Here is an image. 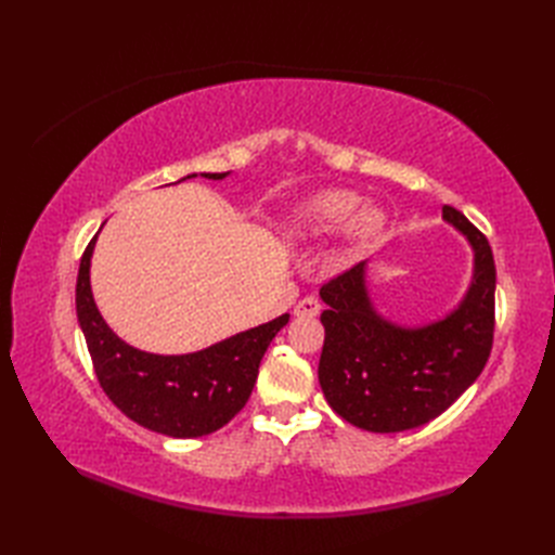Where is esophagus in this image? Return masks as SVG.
I'll return each mask as SVG.
<instances>
[{"label":"esophagus","mask_w":555,"mask_h":555,"mask_svg":"<svg viewBox=\"0 0 555 555\" xmlns=\"http://www.w3.org/2000/svg\"><path fill=\"white\" fill-rule=\"evenodd\" d=\"M319 312H322V304H319V300L312 298V296L298 300L296 308H294L296 317H317Z\"/></svg>","instance_id":"1"}]
</instances>
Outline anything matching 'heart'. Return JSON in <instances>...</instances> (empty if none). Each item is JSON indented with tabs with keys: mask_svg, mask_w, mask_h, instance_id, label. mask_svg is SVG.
Returning <instances> with one entry per match:
<instances>
[{
	"mask_svg": "<svg viewBox=\"0 0 555 555\" xmlns=\"http://www.w3.org/2000/svg\"><path fill=\"white\" fill-rule=\"evenodd\" d=\"M361 196L349 190H322L308 196L294 212V222L298 229L308 233H328L338 231L345 223L347 238L363 243L373 238L384 227V210L365 204L361 209Z\"/></svg>",
	"mask_w": 555,
	"mask_h": 555,
	"instance_id": "obj_1",
	"label": "heart"
}]
</instances>
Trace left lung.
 <instances>
[{
    "label": "left lung",
    "mask_w": 555,
    "mask_h": 555,
    "mask_svg": "<svg viewBox=\"0 0 555 555\" xmlns=\"http://www.w3.org/2000/svg\"><path fill=\"white\" fill-rule=\"evenodd\" d=\"M475 251L473 282L461 304L438 322L400 326L384 319L357 263L328 280L319 296L324 349L319 384L328 405L351 426L400 433L440 416L473 384L493 347L495 263L483 233L456 208H442Z\"/></svg>",
    "instance_id": "obj_1"
}]
</instances>
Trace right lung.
I'll list each match as a JSON object with an SVG mask.
<instances>
[{
  "label": "right lung",
  "instance_id": "1",
  "mask_svg": "<svg viewBox=\"0 0 555 555\" xmlns=\"http://www.w3.org/2000/svg\"><path fill=\"white\" fill-rule=\"evenodd\" d=\"M196 173L188 176L194 178ZM222 180L229 173H201ZM184 180V178H182ZM96 236L82 251L76 282V314L99 384L131 422L169 438H201L236 416L255 389L259 363L289 314L231 335L201 351L162 357L117 338L99 312L90 287Z\"/></svg>",
  "mask_w": 555,
  "mask_h": 555
}]
</instances>
